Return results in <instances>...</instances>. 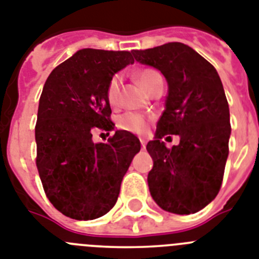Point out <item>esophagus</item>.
<instances>
[{
	"mask_svg": "<svg viewBox=\"0 0 259 259\" xmlns=\"http://www.w3.org/2000/svg\"><path fill=\"white\" fill-rule=\"evenodd\" d=\"M139 142H141V146H142L143 148H145L146 145H147V142H146V139H143V138H139Z\"/></svg>",
	"mask_w": 259,
	"mask_h": 259,
	"instance_id": "esophagus-1",
	"label": "esophagus"
}]
</instances>
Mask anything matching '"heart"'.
I'll return each instance as SVG.
<instances>
[{"mask_svg":"<svg viewBox=\"0 0 259 259\" xmlns=\"http://www.w3.org/2000/svg\"><path fill=\"white\" fill-rule=\"evenodd\" d=\"M134 75L141 83V86L150 91L155 86V83L161 79L160 73L151 67H143L134 71ZM105 96L109 103V105L113 108L120 107L121 104V76L118 74L113 75L109 79L105 90ZM148 126V118L139 113L134 112H126L118 118V127L122 130H126L130 133H136V134H143L147 130Z\"/></svg>","mask_w":259,"mask_h":259,"instance_id":"obj_1","label":"heart"}]
</instances>
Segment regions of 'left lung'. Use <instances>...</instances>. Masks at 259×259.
I'll use <instances>...</instances> for the list:
<instances>
[{"instance_id": "8db88e82", "label": "left lung", "mask_w": 259, "mask_h": 259, "mask_svg": "<svg viewBox=\"0 0 259 259\" xmlns=\"http://www.w3.org/2000/svg\"><path fill=\"white\" fill-rule=\"evenodd\" d=\"M133 55L141 64L159 69L168 82L156 138L146 147L154 160L147 179L150 193L163 210L194 213L219 193L229 152V108L219 74L183 42ZM169 134L180 137L179 146H163L161 138Z\"/></svg>"}]
</instances>
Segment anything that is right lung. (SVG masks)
<instances>
[{
  "label": "right lung",
  "instance_id": "1",
  "mask_svg": "<svg viewBox=\"0 0 259 259\" xmlns=\"http://www.w3.org/2000/svg\"><path fill=\"white\" fill-rule=\"evenodd\" d=\"M132 52L80 49L49 74L35 126L36 167L51 203L76 220L100 218L113 207L141 143L117 130L108 143L92 142L111 132L105 90L114 73L133 64Z\"/></svg>",
  "mask_w": 259,
  "mask_h": 259
}]
</instances>
